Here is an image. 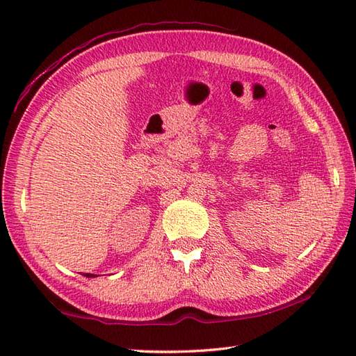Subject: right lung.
I'll return each instance as SVG.
<instances>
[{
    "mask_svg": "<svg viewBox=\"0 0 356 356\" xmlns=\"http://www.w3.org/2000/svg\"><path fill=\"white\" fill-rule=\"evenodd\" d=\"M84 275H86V277H95L93 274H84Z\"/></svg>",
    "mask_w": 356,
    "mask_h": 356,
    "instance_id": "1",
    "label": "right lung"
}]
</instances>
